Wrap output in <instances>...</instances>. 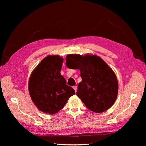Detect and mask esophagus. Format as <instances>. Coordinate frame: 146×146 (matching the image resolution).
<instances>
[{"instance_id": "34e87169", "label": "esophagus", "mask_w": 146, "mask_h": 146, "mask_svg": "<svg viewBox=\"0 0 146 146\" xmlns=\"http://www.w3.org/2000/svg\"><path fill=\"white\" fill-rule=\"evenodd\" d=\"M73 88L74 89L75 91H76V92L77 91V86H74L73 87Z\"/></svg>"}]
</instances>
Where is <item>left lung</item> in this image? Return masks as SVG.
Returning <instances> with one entry per match:
<instances>
[{"instance_id":"obj_1","label":"left lung","mask_w":146,"mask_h":146,"mask_svg":"<svg viewBox=\"0 0 146 146\" xmlns=\"http://www.w3.org/2000/svg\"><path fill=\"white\" fill-rule=\"evenodd\" d=\"M67 67L79 69L82 80L77 96L91 111L101 113L115 102L118 94L117 77L112 69L99 56L92 54H69Z\"/></svg>"}]
</instances>
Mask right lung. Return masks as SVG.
<instances>
[{
  "instance_id": "add662e5",
  "label": "right lung",
  "mask_w": 146,
  "mask_h": 146,
  "mask_svg": "<svg viewBox=\"0 0 146 146\" xmlns=\"http://www.w3.org/2000/svg\"><path fill=\"white\" fill-rule=\"evenodd\" d=\"M63 63V58L59 55H48L30 75V96L35 105L43 113L54 114L58 112L75 94L60 74Z\"/></svg>"
}]
</instances>
